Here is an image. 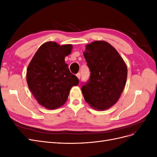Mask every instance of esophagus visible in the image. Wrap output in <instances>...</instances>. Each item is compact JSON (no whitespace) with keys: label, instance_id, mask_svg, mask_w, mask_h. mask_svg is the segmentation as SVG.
<instances>
[{"label":"esophagus","instance_id":"obj_1","mask_svg":"<svg viewBox=\"0 0 157 157\" xmlns=\"http://www.w3.org/2000/svg\"><path fill=\"white\" fill-rule=\"evenodd\" d=\"M77 78H78V79H80V77H81V75H80V73H78L77 74Z\"/></svg>","mask_w":157,"mask_h":157}]
</instances>
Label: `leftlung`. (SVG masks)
I'll return each mask as SVG.
<instances>
[{
    "label": "left lung",
    "mask_w": 157,
    "mask_h": 157,
    "mask_svg": "<svg viewBox=\"0 0 157 157\" xmlns=\"http://www.w3.org/2000/svg\"><path fill=\"white\" fill-rule=\"evenodd\" d=\"M83 55L91 72L89 81L81 88L84 98L93 109L106 110L118 101L125 87L126 64L117 50L104 40L87 44Z\"/></svg>",
    "instance_id": "8db88e82"
}]
</instances>
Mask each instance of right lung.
I'll return each instance as SVG.
<instances>
[{
    "label": "right lung",
    "instance_id": "1",
    "mask_svg": "<svg viewBox=\"0 0 157 157\" xmlns=\"http://www.w3.org/2000/svg\"><path fill=\"white\" fill-rule=\"evenodd\" d=\"M72 48V44L46 42L39 47L28 65V87L42 107L56 109L63 105L71 88L78 84V78L71 73L65 63V56Z\"/></svg>",
    "mask_w": 157,
    "mask_h": 157
}]
</instances>
